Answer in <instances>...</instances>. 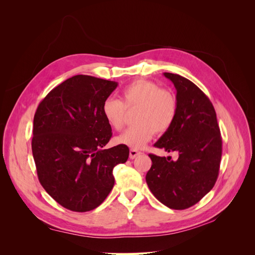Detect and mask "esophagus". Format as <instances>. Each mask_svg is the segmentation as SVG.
<instances>
[{"label": "esophagus", "mask_w": 255, "mask_h": 255, "mask_svg": "<svg viewBox=\"0 0 255 255\" xmlns=\"http://www.w3.org/2000/svg\"><path fill=\"white\" fill-rule=\"evenodd\" d=\"M139 154H141L139 151H137V150H135V149H130L129 150V158H135L136 156H138L139 155Z\"/></svg>", "instance_id": "34e87169"}]
</instances>
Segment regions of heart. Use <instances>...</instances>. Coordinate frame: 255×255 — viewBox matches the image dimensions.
<instances>
[{"label": "heart", "mask_w": 255, "mask_h": 255, "mask_svg": "<svg viewBox=\"0 0 255 255\" xmlns=\"http://www.w3.org/2000/svg\"><path fill=\"white\" fill-rule=\"evenodd\" d=\"M137 109L134 121L138 125L116 138L120 144L141 149L151 141L155 132L163 134L172 127L177 115V100L173 92L161 89L148 80H137L121 91L120 100L109 98L102 105V114L109 125L120 130L126 125L127 110Z\"/></svg>", "instance_id": "obj_1"}]
</instances>
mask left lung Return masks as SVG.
<instances>
[{
    "label": "left lung",
    "instance_id": "1",
    "mask_svg": "<svg viewBox=\"0 0 255 255\" xmlns=\"http://www.w3.org/2000/svg\"><path fill=\"white\" fill-rule=\"evenodd\" d=\"M176 89L177 115L172 127L154 146L177 152L179 158L149 154L152 166L146 184L159 202L172 210L198 203L217 181L222 140L212 102L198 86L183 76L165 72Z\"/></svg>",
    "mask_w": 255,
    "mask_h": 255
}]
</instances>
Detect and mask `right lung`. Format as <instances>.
I'll return each mask as SVG.
<instances>
[{
    "label": "right lung",
    "instance_id": "add662e5",
    "mask_svg": "<svg viewBox=\"0 0 255 255\" xmlns=\"http://www.w3.org/2000/svg\"><path fill=\"white\" fill-rule=\"evenodd\" d=\"M117 86L113 81L74 75L37 107L32 151L38 179L67 210H95L114 187V167L128 158V145L104 149L113 133L102 105Z\"/></svg>",
    "mask_w": 255,
    "mask_h": 255
}]
</instances>
